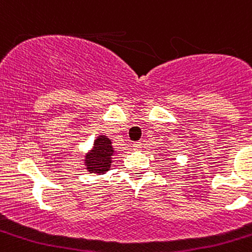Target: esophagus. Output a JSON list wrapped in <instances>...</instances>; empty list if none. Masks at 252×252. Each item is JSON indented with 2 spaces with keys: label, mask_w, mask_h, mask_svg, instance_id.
<instances>
[{
  "label": "esophagus",
  "mask_w": 252,
  "mask_h": 252,
  "mask_svg": "<svg viewBox=\"0 0 252 252\" xmlns=\"http://www.w3.org/2000/svg\"><path fill=\"white\" fill-rule=\"evenodd\" d=\"M141 145H143V144H141L140 141H136V143L133 144V148L135 149V150H138V149L141 148Z\"/></svg>",
  "instance_id": "1"
}]
</instances>
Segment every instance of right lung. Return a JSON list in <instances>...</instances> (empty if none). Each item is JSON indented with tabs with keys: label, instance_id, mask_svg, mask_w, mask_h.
<instances>
[{
	"label": "right lung",
	"instance_id": "add662e5",
	"mask_svg": "<svg viewBox=\"0 0 252 252\" xmlns=\"http://www.w3.org/2000/svg\"><path fill=\"white\" fill-rule=\"evenodd\" d=\"M116 154L112 140L106 135H98L94 141L91 150L86 153L84 158V166L89 173L104 175L111 170L113 156Z\"/></svg>",
	"mask_w": 252,
	"mask_h": 252
}]
</instances>
